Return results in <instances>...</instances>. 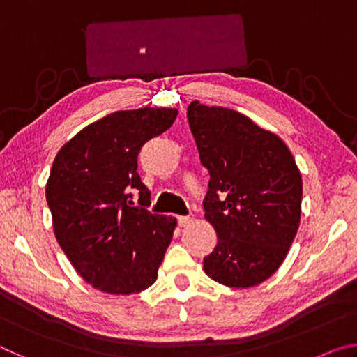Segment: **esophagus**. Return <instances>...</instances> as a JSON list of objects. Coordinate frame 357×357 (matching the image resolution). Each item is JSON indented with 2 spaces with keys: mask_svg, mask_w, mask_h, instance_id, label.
<instances>
[{
  "mask_svg": "<svg viewBox=\"0 0 357 357\" xmlns=\"http://www.w3.org/2000/svg\"><path fill=\"white\" fill-rule=\"evenodd\" d=\"M192 222H193V217H190V215H181V217H178L179 227H189Z\"/></svg>",
  "mask_w": 357,
  "mask_h": 357,
  "instance_id": "obj_1",
  "label": "esophagus"
}]
</instances>
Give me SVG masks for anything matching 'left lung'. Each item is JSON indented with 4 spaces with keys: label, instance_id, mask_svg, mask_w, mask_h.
<instances>
[{
    "label": "left lung",
    "instance_id": "obj_1",
    "mask_svg": "<svg viewBox=\"0 0 357 357\" xmlns=\"http://www.w3.org/2000/svg\"><path fill=\"white\" fill-rule=\"evenodd\" d=\"M187 118L211 176L203 206L217 245L204 273L229 288L257 287L280 268L298 233L299 168L280 137L243 113L193 100Z\"/></svg>",
    "mask_w": 357,
    "mask_h": 357
}]
</instances>
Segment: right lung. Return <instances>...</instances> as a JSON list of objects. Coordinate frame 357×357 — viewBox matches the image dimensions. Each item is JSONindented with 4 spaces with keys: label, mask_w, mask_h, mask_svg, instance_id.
Wrapping results in <instances>:
<instances>
[{
    "label": "right lung",
    "mask_w": 357,
    "mask_h": 357,
    "mask_svg": "<svg viewBox=\"0 0 357 357\" xmlns=\"http://www.w3.org/2000/svg\"><path fill=\"white\" fill-rule=\"evenodd\" d=\"M176 116V108L114 112L72 137L53 160L45 187L53 231L96 289L134 294L157 280L176 219L146 209L151 192L137 172V157ZM132 191L139 192L140 207Z\"/></svg>",
    "instance_id": "obj_1"
}]
</instances>
